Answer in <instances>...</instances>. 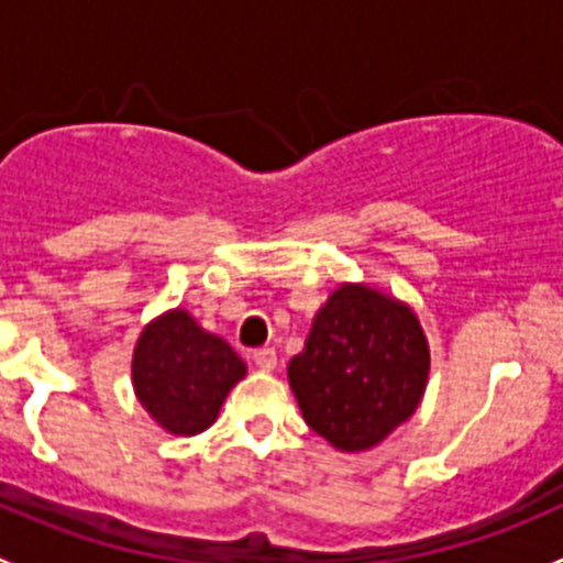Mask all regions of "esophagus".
<instances>
[{
    "instance_id": "34e87169",
    "label": "esophagus",
    "mask_w": 563,
    "mask_h": 563,
    "mask_svg": "<svg viewBox=\"0 0 563 563\" xmlns=\"http://www.w3.org/2000/svg\"><path fill=\"white\" fill-rule=\"evenodd\" d=\"M253 360H255V365L261 367V371H275V367H277L275 349H258L253 354Z\"/></svg>"
}]
</instances>
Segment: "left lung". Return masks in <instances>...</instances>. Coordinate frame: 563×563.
<instances>
[{
    "label": "left lung",
    "instance_id": "1",
    "mask_svg": "<svg viewBox=\"0 0 563 563\" xmlns=\"http://www.w3.org/2000/svg\"><path fill=\"white\" fill-rule=\"evenodd\" d=\"M430 349L408 305L365 283L329 294L288 362L302 417L340 452H365L411 419L428 387Z\"/></svg>",
    "mask_w": 563,
    "mask_h": 563
}]
</instances>
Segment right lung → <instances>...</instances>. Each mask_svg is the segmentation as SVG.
Returning a JSON list of instances; mask_svg holds the SVG:
<instances>
[{"instance_id": "add662e5", "label": "right lung", "mask_w": 563, "mask_h": 563, "mask_svg": "<svg viewBox=\"0 0 563 563\" xmlns=\"http://www.w3.org/2000/svg\"><path fill=\"white\" fill-rule=\"evenodd\" d=\"M245 373L242 356L181 308L146 323L133 351L135 397L174 435L207 430Z\"/></svg>"}]
</instances>
